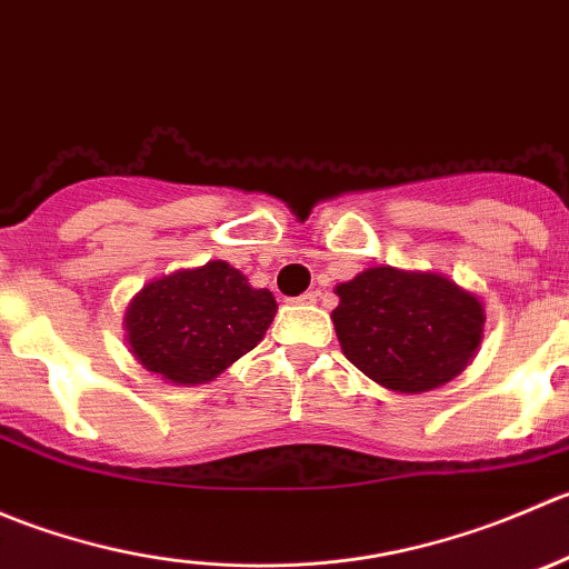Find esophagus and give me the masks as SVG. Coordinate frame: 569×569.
<instances>
[{
    "label": "esophagus",
    "instance_id": "obj_1",
    "mask_svg": "<svg viewBox=\"0 0 569 569\" xmlns=\"http://www.w3.org/2000/svg\"><path fill=\"white\" fill-rule=\"evenodd\" d=\"M295 302H300V306H313V302H317V291H306V295L297 297Z\"/></svg>",
    "mask_w": 569,
    "mask_h": 569
}]
</instances>
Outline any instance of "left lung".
I'll use <instances>...</instances> for the list:
<instances>
[{"label": "left lung", "instance_id": "1", "mask_svg": "<svg viewBox=\"0 0 569 569\" xmlns=\"http://www.w3.org/2000/svg\"><path fill=\"white\" fill-rule=\"evenodd\" d=\"M332 325L343 355L396 393H423L462 375L485 336V306L438 272L371 267L336 286Z\"/></svg>", "mask_w": 569, "mask_h": 569}]
</instances>
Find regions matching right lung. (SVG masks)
Here are the masks:
<instances>
[{
	"mask_svg": "<svg viewBox=\"0 0 569 569\" xmlns=\"http://www.w3.org/2000/svg\"><path fill=\"white\" fill-rule=\"evenodd\" d=\"M278 302L228 261L178 269L129 302L123 327L142 369L173 386H203L263 338Z\"/></svg>",
	"mask_w": 569,
	"mask_h": 569,
	"instance_id": "add662e5",
	"label": "right lung"
}]
</instances>
